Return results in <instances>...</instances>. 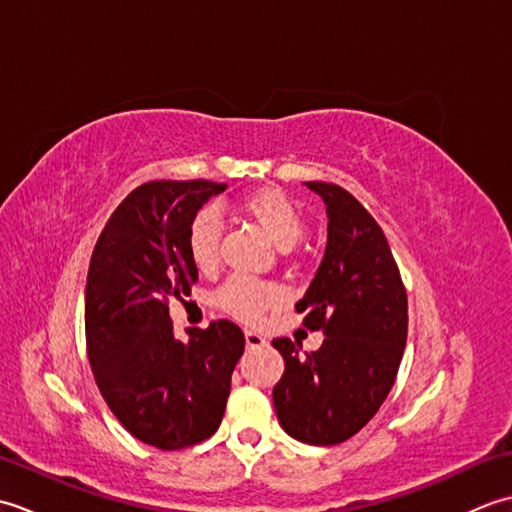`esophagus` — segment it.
<instances>
[{"mask_svg":"<svg viewBox=\"0 0 512 512\" xmlns=\"http://www.w3.org/2000/svg\"><path fill=\"white\" fill-rule=\"evenodd\" d=\"M244 341H246V347H264L266 345L264 336L253 332V330H246L244 332Z\"/></svg>","mask_w":512,"mask_h":512,"instance_id":"34e87169","label":"esophagus"}]
</instances>
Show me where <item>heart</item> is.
Returning a JSON list of instances; mask_svg holds the SVG:
<instances>
[{"mask_svg":"<svg viewBox=\"0 0 512 512\" xmlns=\"http://www.w3.org/2000/svg\"><path fill=\"white\" fill-rule=\"evenodd\" d=\"M242 211L253 220L266 237L279 250H290L306 231V220L299 204L288 198L279 189H262L250 193L242 202ZM220 239H222V220L213 206H204L195 213L187 233V250L191 262L200 270L215 268L220 259ZM217 306L242 321H255L270 308L279 306L281 290L273 284L250 279V277H231L217 290Z\"/></svg>","mask_w":512,"mask_h":512,"instance_id":"obj_1","label":"heart"}]
</instances>
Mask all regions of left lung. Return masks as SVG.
<instances>
[{"instance_id": "8db88e82", "label": "left lung", "mask_w": 512, "mask_h": 512, "mask_svg": "<svg viewBox=\"0 0 512 512\" xmlns=\"http://www.w3.org/2000/svg\"><path fill=\"white\" fill-rule=\"evenodd\" d=\"M328 213V244L297 312L323 330L317 352L275 339L284 376L273 389L279 424L306 444L352 438L394 387L407 343V292L383 228L350 191L306 182Z\"/></svg>"}]
</instances>
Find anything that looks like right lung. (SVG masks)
I'll return each instance as SVG.
<instances>
[{"instance_id":"right-lung-1","label":"right lung","mask_w":512,"mask_h":512,"mask_svg":"<svg viewBox=\"0 0 512 512\" xmlns=\"http://www.w3.org/2000/svg\"><path fill=\"white\" fill-rule=\"evenodd\" d=\"M224 182L140 184L107 220L85 284V339L101 394L140 442L176 451L211 438L231 394L244 334L231 321L176 339L169 299L191 295L189 224Z\"/></svg>"}]
</instances>
